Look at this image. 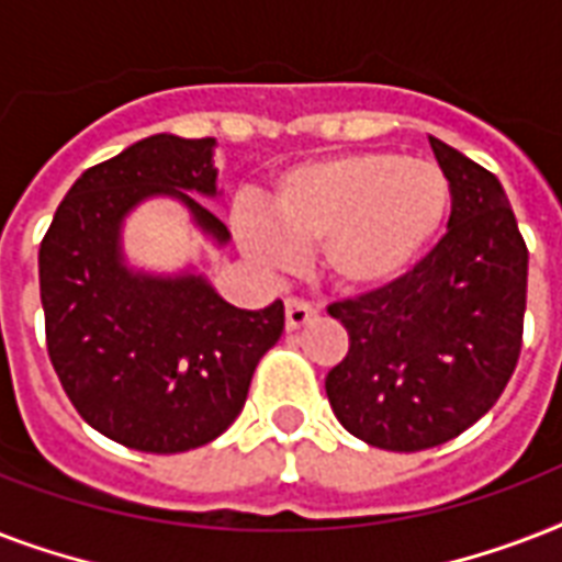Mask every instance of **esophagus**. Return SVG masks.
<instances>
[{
    "label": "esophagus",
    "mask_w": 562,
    "mask_h": 562,
    "mask_svg": "<svg viewBox=\"0 0 562 562\" xmlns=\"http://www.w3.org/2000/svg\"><path fill=\"white\" fill-rule=\"evenodd\" d=\"M312 321H317V308L312 306V303L297 297L285 300V329H289V333H297V329L308 326Z\"/></svg>",
    "instance_id": "esophagus-1"
}]
</instances>
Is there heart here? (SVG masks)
Returning a JSON list of instances; mask_svg holds the SVG:
<instances>
[{"label":"heart","mask_w":562,"mask_h":562,"mask_svg":"<svg viewBox=\"0 0 562 562\" xmlns=\"http://www.w3.org/2000/svg\"><path fill=\"white\" fill-rule=\"evenodd\" d=\"M452 212V183L435 162L396 151H350L282 171L268 218L238 221V238L268 268L317 250L335 289H387L437 241Z\"/></svg>","instance_id":"1"}]
</instances>
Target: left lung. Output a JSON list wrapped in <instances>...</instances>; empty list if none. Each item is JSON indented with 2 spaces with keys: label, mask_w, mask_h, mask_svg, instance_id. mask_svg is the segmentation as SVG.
I'll return each instance as SVG.
<instances>
[{
  "label": "left lung",
  "mask_w": 562,
  "mask_h": 562,
  "mask_svg": "<svg viewBox=\"0 0 562 562\" xmlns=\"http://www.w3.org/2000/svg\"><path fill=\"white\" fill-rule=\"evenodd\" d=\"M449 229L387 289L329 306L350 352L326 375L341 426L387 452L452 440L487 414L522 350L528 247L496 175L428 136Z\"/></svg>",
  "instance_id": "1"
}]
</instances>
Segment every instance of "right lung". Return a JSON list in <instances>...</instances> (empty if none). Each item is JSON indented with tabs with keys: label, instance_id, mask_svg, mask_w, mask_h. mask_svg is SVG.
<instances>
[{
	"label": "right lung",
	"instance_id": "obj_1",
	"mask_svg": "<svg viewBox=\"0 0 562 562\" xmlns=\"http://www.w3.org/2000/svg\"><path fill=\"white\" fill-rule=\"evenodd\" d=\"M215 139L157 134L75 180L40 245L48 359L75 411L110 440L175 454L241 414L254 370L280 341V300L229 306L203 273H148L122 250L125 218L175 198L218 247L229 233L194 194L218 198Z\"/></svg>",
	"mask_w": 562,
	"mask_h": 562
}]
</instances>
